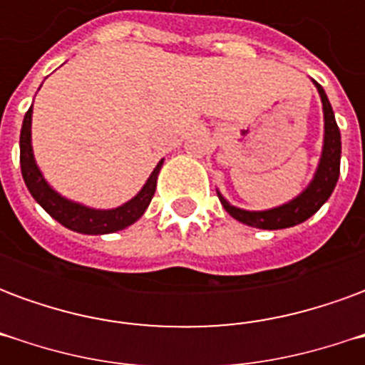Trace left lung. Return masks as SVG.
I'll list each match as a JSON object with an SVG mask.
<instances>
[{"mask_svg":"<svg viewBox=\"0 0 365 365\" xmlns=\"http://www.w3.org/2000/svg\"><path fill=\"white\" fill-rule=\"evenodd\" d=\"M314 86H317L319 96H321L322 113H324V140H322V154L321 160H319V168L314 172V178L305 190L299 193L297 197L291 199L289 203H283V205L266 209V211L238 209V207L230 205L229 201L217 191L225 211L232 219L245 222L248 227H256V229L264 230L289 229V227H295L299 222L307 221L309 217H313L324 205V201L330 197V193L334 191L338 175H340V154H342L340 130H338L334 111L330 107L329 97L321 88V83L314 82Z\"/></svg>","mask_w":365,"mask_h":365,"instance_id":"left-lung-1","label":"left lung"}]
</instances>
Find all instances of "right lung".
<instances>
[{"label": "right lung", "instance_id": "1", "mask_svg": "<svg viewBox=\"0 0 365 365\" xmlns=\"http://www.w3.org/2000/svg\"><path fill=\"white\" fill-rule=\"evenodd\" d=\"M31 120H33V105L29 107L23 119L21 127V174L25 180L27 190L35 197L38 205L43 207L52 219H56L60 225H64L66 229L82 235H109L130 227L136 222L146 211V207L150 205L154 191H156V180H158L160 168L164 164V160H160L150 178L146 180L143 190L136 193L135 197L123 203L115 209H91L82 203H76L70 199L62 197L58 191H54L44 180L41 170L36 166L35 154H33V144H31Z\"/></svg>", "mask_w": 365, "mask_h": 365}]
</instances>
